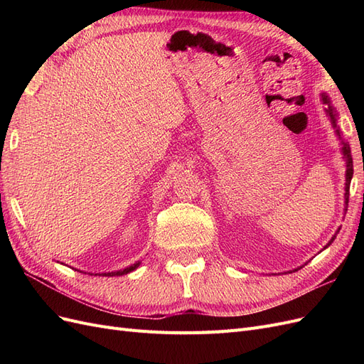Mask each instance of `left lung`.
I'll return each mask as SVG.
<instances>
[{
  "label": "left lung",
  "mask_w": 364,
  "mask_h": 364,
  "mask_svg": "<svg viewBox=\"0 0 364 364\" xmlns=\"http://www.w3.org/2000/svg\"><path fill=\"white\" fill-rule=\"evenodd\" d=\"M321 98H322V103L325 105V112H326V115H328V118H329V121H331V124H333V129H334V132H336V135H337V138H338V141H340V150H341V155H343V159H345V164H346V173H345V213L348 211V200H349V185H350V179H352V174H354V168H352V156H350V147H349V144L348 142H345V139L341 138V132H340V129L337 127V118H338V114H337V111H336V107L333 106V103H331V98H329V95L326 94V92H322L321 94ZM338 230H340V228L337 229V232L331 237V240L328 241V243L325 245V247L322 249V250H325L329 245L333 243L334 241V238H336V235L338 234ZM306 264V262H305ZM304 264V266H305ZM304 266H301V267H297V269H294L293 272H296V270H299V269H302ZM289 273H291V272H289Z\"/></svg>",
  "instance_id": "left-lung-1"
}]
</instances>
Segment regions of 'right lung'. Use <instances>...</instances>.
<instances>
[{"mask_svg":"<svg viewBox=\"0 0 364 364\" xmlns=\"http://www.w3.org/2000/svg\"><path fill=\"white\" fill-rule=\"evenodd\" d=\"M59 262V261H58ZM60 264H63V262H60ZM139 264H141V261H136L135 264H130L129 267H124V269H121V270H115V272H105V273H87V274H98V277H123V274H127V273H130V272H134L135 269H138L139 267ZM79 272V270H77ZM86 273V272H85Z\"/></svg>","mask_w":364,"mask_h":364,"instance_id":"obj_1","label":"right lung"}]
</instances>
